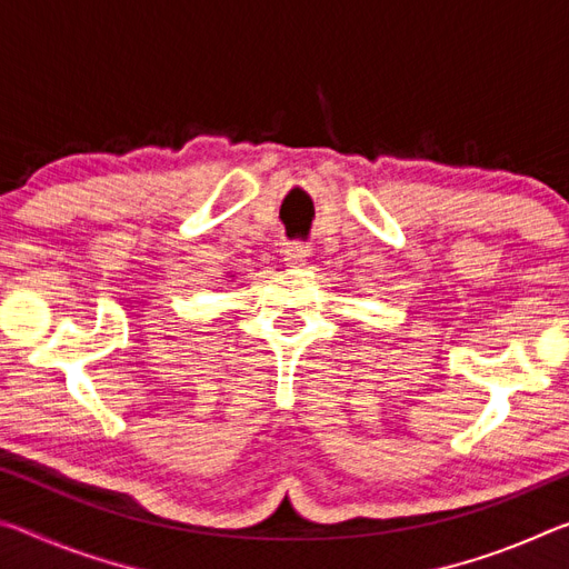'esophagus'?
<instances>
[{
  "label": "esophagus",
  "mask_w": 569,
  "mask_h": 569,
  "mask_svg": "<svg viewBox=\"0 0 569 569\" xmlns=\"http://www.w3.org/2000/svg\"><path fill=\"white\" fill-rule=\"evenodd\" d=\"M281 253H283V261L288 268H303L308 256H311V248H308L306 243H286Z\"/></svg>",
  "instance_id": "obj_1"
}]
</instances>
